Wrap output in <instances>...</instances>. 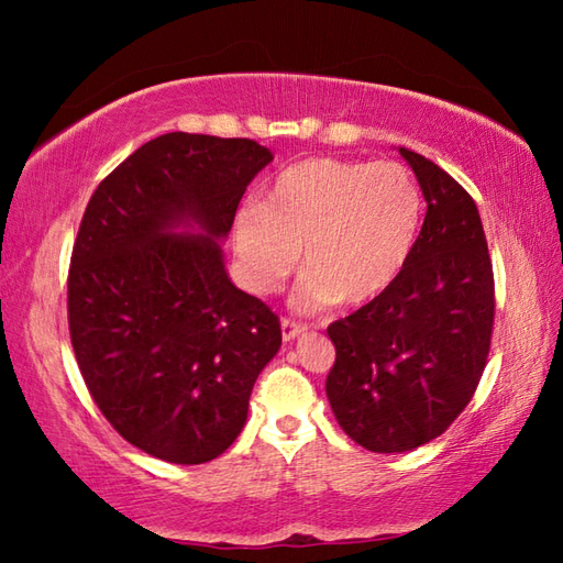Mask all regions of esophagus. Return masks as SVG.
Listing matches in <instances>:
<instances>
[{
    "label": "esophagus",
    "mask_w": 563,
    "mask_h": 563,
    "mask_svg": "<svg viewBox=\"0 0 563 563\" xmlns=\"http://www.w3.org/2000/svg\"><path fill=\"white\" fill-rule=\"evenodd\" d=\"M280 329H283V341H295L305 331V324H300V321H295V319L283 317Z\"/></svg>",
    "instance_id": "obj_1"
}]
</instances>
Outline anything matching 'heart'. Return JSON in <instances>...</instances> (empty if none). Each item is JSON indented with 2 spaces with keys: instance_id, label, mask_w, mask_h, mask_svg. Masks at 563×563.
I'll use <instances>...</instances> for the list:
<instances>
[{
  "instance_id": "b5f03b06",
  "label": "heart",
  "mask_w": 563,
  "mask_h": 563,
  "mask_svg": "<svg viewBox=\"0 0 563 563\" xmlns=\"http://www.w3.org/2000/svg\"><path fill=\"white\" fill-rule=\"evenodd\" d=\"M421 208V188L399 162H297L275 176L266 200L236 212L244 280L258 295L278 290L302 249L297 307L375 300L409 261Z\"/></svg>"
}]
</instances>
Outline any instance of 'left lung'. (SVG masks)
<instances>
[{"label": "left lung", "mask_w": 563, "mask_h": 563, "mask_svg": "<svg viewBox=\"0 0 563 563\" xmlns=\"http://www.w3.org/2000/svg\"><path fill=\"white\" fill-rule=\"evenodd\" d=\"M399 152L428 202L421 234L389 288L327 329L336 345L329 404L373 452H409L445 433L479 387L496 312L474 198L438 164Z\"/></svg>", "instance_id": "left-lung-1"}]
</instances>
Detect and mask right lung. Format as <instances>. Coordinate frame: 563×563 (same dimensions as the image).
<instances>
[{
    "instance_id": "add662e5",
    "label": "right lung",
    "mask_w": 563,
    "mask_h": 563,
    "mask_svg": "<svg viewBox=\"0 0 563 563\" xmlns=\"http://www.w3.org/2000/svg\"><path fill=\"white\" fill-rule=\"evenodd\" d=\"M271 159L246 137L166 133L84 210L67 275L71 349L106 421L157 460L220 457L280 349L278 314L234 288L218 242ZM190 223L203 234H173Z\"/></svg>"
}]
</instances>
